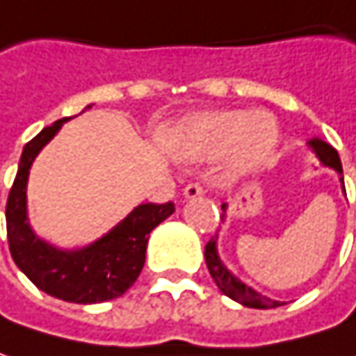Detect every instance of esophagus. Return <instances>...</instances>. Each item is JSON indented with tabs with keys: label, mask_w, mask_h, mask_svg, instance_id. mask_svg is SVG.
I'll return each instance as SVG.
<instances>
[{
	"label": "esophagus",
	"mask_w": 356,
	"mask_h": 356,
	"mask_svg": "<svg viewBox=\"0 0 356 356\" xmlns=\"http://www.w3.org/2000/svg\"><path fill=\"white\" fill-rule=\"evenodd\" d=\"M183 195L187 197V200H193V197H200V195H204V187L200 185V183H187L185 185V189H183Z\"/></svg>",
	"instance_id": "esophagus-1"
}]
</instances>
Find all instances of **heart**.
<instances>
[{
	"label": "heart",
	"instance_id": "obj_1",
	"mask_svg": "<svg viewBox=\"0 0 356 356\" xmlns=\"http://www.w3.org/2000/svg\"><path fill=\"white\" fill-rule=\"evenodd\" d=\"M279 130L267 112H218L197 120L185 143L183 156L193 161L224 156L228 175H243L269 156Z\"/></svg>",
	"mask_w": 356,
	"mask_h": 356
}]
</instances>
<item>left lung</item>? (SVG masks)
<instances>
[{
	"label": "left lung",
	"mask_w": 356,
	"mask_h": 356,
	"mask_svg": "<svg viewBox=\"0 0 356 356\" xmlns=\"http://www.w3.org/2000/svg\"><path fill=\"white\" fill-rule=\"evenodd\" d=\"M309 146L314 148V152L318 154V159L322 161V165H326V167H332V169L339 173L340 183H342V191H344V181H342V165H340L339 152H337L332 146L326 145V143H322V140H318V138L309 140ZM344 195H346V191H344ZM222 211H226V204H222ZM216 241H218V234H216V236H211L210 243L206 244V252H204V254H206V265H208V271H210L211 279L216 281V285L220 287V291H222L224 296H228L230 300H234V302H238V304H243V306H246V307L269 309V307L281 306L279 302H275V300H271V298H265V296L257 293L254 289H250L248 285H244L243 281H238L234 275L230 273V271L224 267V263L220 261V257H218Z\"/></svg>",
	"instance_id": "left-lung-1"
}]
</instances>
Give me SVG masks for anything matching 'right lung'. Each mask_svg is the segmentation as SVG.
Wrapping results in <instances>:
<instances>
[{"label": "right lung", "mask_w": 356, "mask_h": 356, "mask_svg": "<svg viewBox=\"0 0 356 356\" xmlns=\"http://www.w3.org/2000/svg\"><path fill=\"white\" fill-rule=\"evenodd\" d=\"M67 120L47 126L22 150L6 206L8 243L17 269L38 289L63 302L99 304L120 298L132 287L145 267L148 234L175 211V206L173 202L140 204L106 236L79 250H60L38 238L26 213L28 173L36 154Z\"/></svg>", "instance_id": "obj_1"}]
</instances>
